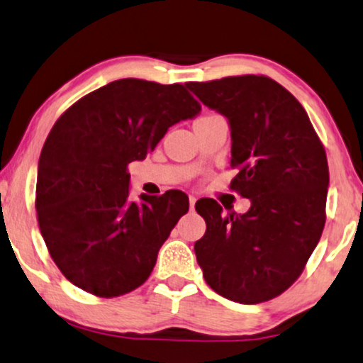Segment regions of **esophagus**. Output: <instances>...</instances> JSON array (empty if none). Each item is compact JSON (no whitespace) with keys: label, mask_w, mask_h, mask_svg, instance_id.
<instances>
[{"label":"esophagus","mask_w":363,"mask_h":363,"mask_svg":"<svg viewBox=\"0 0 363 363\" xmlns=\"http://www.w3.org/2000/svg\"><path fill=\"white\" fill-rule=\"evenodd\" d=\"M196 197L194 196H189V209L194 211V206H196Z\"/></svg>","instance_id":"34e87169"}]
</instances>
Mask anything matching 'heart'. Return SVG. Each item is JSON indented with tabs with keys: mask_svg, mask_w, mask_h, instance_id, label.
<instances>
[{
	"mask_svg": "<svg viewBox=\"0 0 363 363\" xmlns=\"http://www.w3.org/2000/svg\"><path fill=\"white\" fill-rule=\"evenodd\" d=\"M206 118H211V116H204V118H201V119H206ZM197 121H199V119H197Z\"/></svg>",
	"mask_w": 363,
	"mask_h": 363,
	"instance_id": "1",
	"label": "heart"
}]
</instances>
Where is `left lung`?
Returning a JSON list of instances; mask_svg holds the SVG:
<instances>
[{"label": "left lung", "mask_w": 363, "mask_h": 363, "mask_svg": "<svg viewBox=\"0 0 363 363\" xmlns=\"http://www.w3.org/2000/svg\"><path fill=\"white\" fill-rule=\"evenodd\" d=\"M230 128V187L250 201L244 214L214 199L196 202L206 234L194 244L212 291L239 303L277 297L296 282L325 225L328 166L301 103L265 76L187 83Z\"/></svg>", "instance_id": "8db88e82"}]
</instances>
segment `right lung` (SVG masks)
I'll return each instance as SVG.
<instances>
[{
  "label": "right lung",
  "mask_w": 363,
  "mask_h": 363,
  "mask_svg": "<svg viewBox=\"0 0 363 363\" xmlns=\"http://www.w3.org/2000/svg\"><path fill=\"white\" fill-rule=\"evenodd\" d=\"M199 113L182 84L128 77L81 98L56 121L38 164L36 212L71 284L118 297L146 282L189 199L167 191L133 201L128 164L146 159L171 125Z\"/></svg>",
  "instance_id": "1"
}]
</instances>
